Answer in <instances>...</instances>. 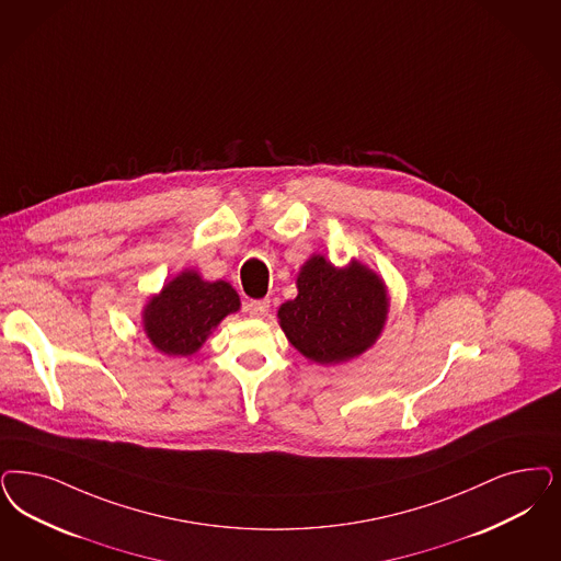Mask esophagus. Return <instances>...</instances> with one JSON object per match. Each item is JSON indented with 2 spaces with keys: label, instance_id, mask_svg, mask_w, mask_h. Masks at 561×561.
I'll list each match as a JSON object with an SVG mask.
<instances>
[{
  "label": "esophagus",
  "instance_id": "obj_1",
  "mask_svg": "<svg viewBox=\"0 0 561 561\" xmlns=\"http://www.w3.org/2000/svg\"><path fill=\"white\" fill-rule=\"evenodd\" d=\"M270 300H251V302L247 305V312H249L251 317L261 319V317H265V314L270 312Z\"/></svg>",
  "mask_w": 561,
  "mask_h": 561
}]
</instances>
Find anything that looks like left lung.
<instances>
[{
    "label": "left lung",
    "mask_w": 561,
    "mask_h": 561,
    "mask_svg": "<svg viewBox=\"0 0 561 561\" xmlns=\"http://www.w3.org/2000/svg\"><path fill=\"white\" fill-rule=\"evenodd\" d=\"M298 296L277 310L288 342L319 365H337L367 352L386 325L389 296L383 279L352 261L333 267L312 254L296 277Z\"/></svg>",
    "instance_id": "left-lung-1"
}]
</instances>
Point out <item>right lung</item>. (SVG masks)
<instances>
[{
  "label": "right lung",
  "instance_id": "right-lung-1",
  "mask_svg": "<svg viewBox=\"0 0 561 561\" xmlns=\"http://www.w3.org/2000/svg\"><path fill=\"white\" fill-rule=\"evenodd\" d=\"M238 309L240 298L228 282H205L196 271L186 270L149 298L142 329L159 352L191 356Z\"/></svg>",
  "mask_w": 561,
  "mask_h": 561
}]
</instances>
